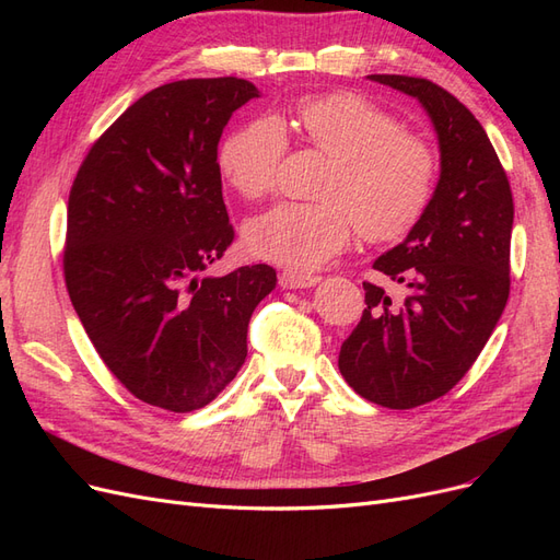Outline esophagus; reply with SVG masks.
Segmentation results:
<instances>
[{
  "mask_svg": "<svg viewBox=\"0 0 560 560\" xmlns=\"http://www.w3.org/2000/svg\"><path fill=\"white\" fill-rule=\"evenodd\" d=\"M317 282H319V276H315V273H301V270H282L280 273V287H287V290L313 287Z\"/></svg>",
  "mask_w": 560,
  "mask_h": 560,
  "instance_id": "34e87169",
  "label": "esophagus"
}]
</instances>
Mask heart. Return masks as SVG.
Masks as SVG:
<instances>
[{
    "label": "heart",
    "mask_w": 560,
    "mask_h": 560,
    "mask_svg": "<svg viewBox=\"0 0 560 560\" xmlns=\"http://www.w3.org/2000/svg\"><path fill=\"white\" fill-rule=\"evenodd\" d=\"M301 138L331 159L322 202H280L245 226L254 257L292 268H313L341 252L358 226L371 243L409 233L425 212L434 186V159L416 135L354 93L301 100L294 112ZM287 151L276 118L233 130L219 149V167L235 194L259 200L273 191Z\"/></svg>",
    "instance_id": "heart-1"
}]
</instances>
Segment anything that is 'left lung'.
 <instances>
[{"instance_id":"8db88e82","label":"left lung","mask_w":560,"mask_h":560,"mask_svg":"<svg viewBox=\"0 0 560 560\" xmlns=\"http://www.w3.org/2000/svg\"><path fill=\"white\" fill-rule=\"evenodd\" d=\"M430 114L442 175L406 241L374 268L406 287L364 282L366 308L338 352L346 383L385 409L444 397L493 334L510 299L514 200L483 126L448 91L420 77L371 74Z\"/></svg>"}]
</instances>
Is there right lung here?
Here are the masks:
<instances>
[{"instance_id":"1","label":"right lung","mask_w":560,"mask_h":560,"mask_svg":"<svg viewBox=\"0 0 560 560\" xmlns=\"http://www.w3.org/2000/svg\"><path fill=\"white\" fill-rule=\"evenodd\" d=\"M252 97L238 77L149 91L93 142L67 202L62 270L83 329L130 395L173 413L235 378L278 282L268 264L200 276L235 238L217 147Z\"/></svg>"}]
</instances>
